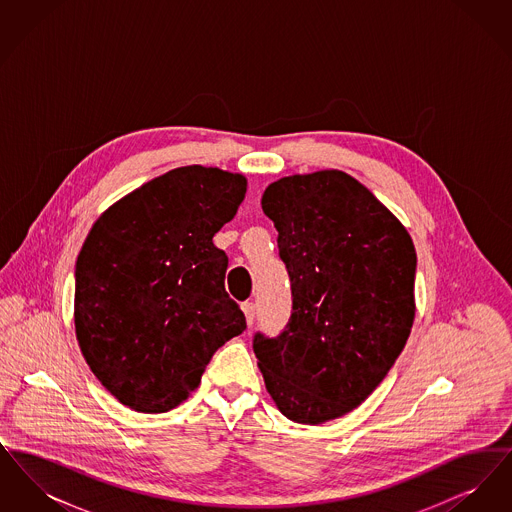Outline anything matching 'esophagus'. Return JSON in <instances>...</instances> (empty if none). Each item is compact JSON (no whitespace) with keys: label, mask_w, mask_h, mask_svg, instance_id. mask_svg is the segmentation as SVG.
<instances>
[{"label":"esophagus","mask_w":512,"mask_h":512,"mask_svg":"<svg viewBox=\"0 0 512 512\" xmlns=\"http://www.w3.org/2000/svg\"><path fill=\"white\" fill-rule=\"evenodd\" d=\"M242 311H244L247 326H251L253 320H255V305L249 303V301H245V303H242Z\"/></svg>","instance_id":"obj_1"}]
</instances>
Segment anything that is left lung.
Segmentation results:
<instances>
[{"label":"left lung","instance_id":"8db88e82","mask_svg":"<svg viewBox=\"0 0 512 512\" xmlns=\"http://www.w3.org/2000/svg\"><path fill=\"white\" fill-rule=\"evenodd\" d=\"M278 230L293 311L253 351L278 411L317 426L380 386L413 328L416 251L407 228L359 180L326 169L272 182L261 199Z\"/></svg>","mask_w":512,"mask_h":512}]
</instances>
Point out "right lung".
Instances as JSON below:
<instances>
[{"label": "right lung", "instance_id": "add662e5", "mask_svg": "<svg viewBox=\"0 0 512 512\" xmlns=\"http://www.w3.org/2000/svg\"><path fill=\"white\" fill-rule=\"evenodd\" d=\"M245 192L244 174L178 167L94 222L76 259L74 330L90 370L122 405L147 414L178 407L220 345L244 332L213 236Z\"/></svg>", "mask_w": 512, "mask_h": 512}]
</instances>
